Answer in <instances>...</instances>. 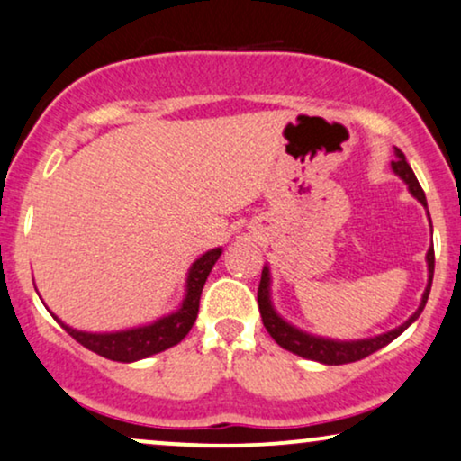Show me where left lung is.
<instances>
[{
  "mask_svg": "<svg viewBox=\"0 0 461 461\" xmlns=\"http://www.w3.org/2000/svg\"><path fill=\"white\" fill-rule=\"evenodd\" d=\"M392 167H393V172L398 174V176L404 180L406 185H409L411 194L415 195L417 200L423 203V206H428V200H425L421 185H419L415 172H412V167L409 166V161H406V157L400 149H395V161H392ZM425 259H428L429 276H428V287H425V291H423L421 304H419L415 314H412L409 321L402 323L400 328L387 331V334H381L375 338H364V340L342 342V340H330V338L306 334V331L294 328V325H289L285 319L278 317L276 311H274L272 300H270V267L267 266H264V272H261V281H259V289H258L261 321H264L267 334L276 340V345H281L283 348H287V351H291V353L300 355V357L321 361V364H328V366H340V364H351V361H359V359L368 357V355H372L375 351H378V348L389 345L392 340H395V338H398L402 331L409 328V325L415 321L419 314H421V311L425 308V302H428L429 289H432L434 244L429 247Z\"/></svg>",
  "mask_w": 461,
  "mask_h": 461,
  "instance_id": "left-lung-1",
  "label": "left lung"
}]
</instances>
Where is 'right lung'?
Instances as JSON below:
<instances>
[{"label": "right lung", "instance_id": "add662e5", "mask_svg": "<svg viewBox=\"0 0 461 461\" xmlns=\"http://www.w3.org/2000/svg\"><path fill=\"white\" fill-rule=\"evenodd\" d=\"M221 250L223 249H212L208 253H203L200 259L194 261L191 270L187 274V294H185L183 304L176 312L167 314V317L157 319L155 323L142 325V328H131L123 331H106V334H93V331H80L69 328L57 319V323H61V328L74 338L76 342L89 348V351L102 355V357L113 359V361H138L149 357V355L161 353L166 348L178 345L185 336L189 334V330L194 328L197 311H200V295L206 283L208 274H211L212 266L217 264L221 258Z\"/></svg>", "mask_w": 461, "mask_h": 461}]
</instances>
